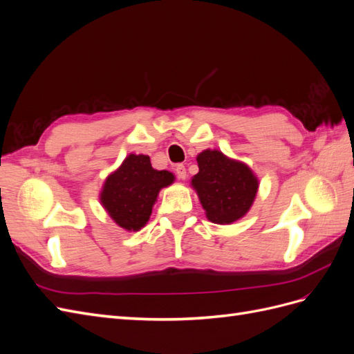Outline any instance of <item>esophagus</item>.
<instances>
[{
	"label": "esophagus",
	"instance_id": "obj_1",
	"mask_svg": "<svg viewBox=\"0 0 354 354\" xmlns=\"http://www.w3.org/2000/svg\"><path fill=\"white\" fill-rule=\"evenodd\" d=\"M176 174H177V177H178L180 180H185V178L187 177V173H186V168H185V165L178 164V165L176 167Z\"/></svg>",
	"mask_w": 354,
	"mask_h": 354
}]
</instances>
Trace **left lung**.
Instances as JSON below:
<instances>
[{
	"label": "left lung",
	"mask_w": 354,
	"mask_h": 354,
	"mask_svg": "<svg viewBox=\"0 0 354 354\" xmlns=\"http://www.w3.org/2000/svg\"><path fill=\"white\" fill-rule=\"evenodd\" d=\"M199 173L192 177L202 208L211 223L232 224L252 207L259 192V178L252 169L224 155L217 149H205L196 156Z\"/></svg>",
	"instance_id": "obj_1"
}]
</instances>
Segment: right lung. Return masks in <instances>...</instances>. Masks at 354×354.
I'll return each mask as SVG.
<instances>
[{
  "instance_id": "add662e5",
  "label": "right lung",
  "mask_w": 354,
  "mask_h": 354,
  "mask_svg": "<svg viewBox=\"0 0 354 354\" xmlns=\"http://www.w3.org/2000/svg\"><path fill=\"white\" fill-rule=\"evenodd\" d=\"M174 174L155 169L147 155L130 153L106 177L100 203L109 217L127 232H138L151 218L160 189L174 183Z\"/></svg>"
}]
</instances>
